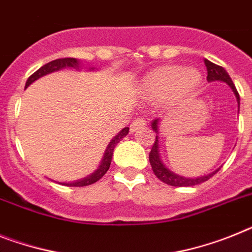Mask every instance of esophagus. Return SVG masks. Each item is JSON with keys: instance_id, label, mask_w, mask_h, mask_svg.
Segmentation results:
<instances>
[{"instance_id": "1", "label": "esophagus", "mask_w": 252, "mask_h": 252, "mask_svg": "<svg viewBox=\"0 0 252 252\" xmlns=\"http://www.w3.org/2000/svg\"><path fill=\"white\" fill-rule=\"evenodd\" d=\"M146 126V120H143L139 118V119H136L134 122L132 123V124H130V130H132V132H134L136 129H138L139 126Z\"/></svg>"}]
</instances>
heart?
Listing matches in <instances>:
<instances>
[{"label":"heart","mask_w":252,"mask_h":252,"mask_svg":"<svg viewBox=\"0 0 252 252\" xmlns=\"http://www.w3.org/2000/svg\"><path fill=\"white\" fill-rule=\"evenodd\" d=\"M200 84L201 74L197 69L165 65L146 74L139 83V92L147 101L175 106L193 96Z\"/></svg>","instance_id":"heart-1"}]
</instances>
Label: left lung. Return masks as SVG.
Masks as SVG:
<instances>
[{"label":"left lung","mask_w":252,"mask_h":252,"mask_svg":"<svg viewBox=\"0 0 252 252\" xmlns=\"http://www.w3.org/2000/svg\"><path fill=\"white\" fill-rule=\"evenodd\" d=\"M205 65H206V69H208V82H215V80H220V82H224V83H227L228 86L232 88V91L236 94V98H237L238 102V111H240V94H238L237 90H236V87H234L233 82L230 79V77L228 75V73L224 70V67L219 66L217 64H213L211 61L206 60L205 59ZM158 119H155L152 122V129L155 130L158 133ZM150 164H151L152 172L154 174L158 177V179L164 183L169 186H173V187H191V186H196L200 185L202 182H206L208 179H210L215 173L219 170H215V172L210 173L208 175H204V177H198V178H185V177H182V175L175 174L173 173L172 170H169L165 165H164V162L161 161V158H160V154H158V137L156 136L155 143L152 146L151 151H150Z\"/></svg>","instance_id":"obj_1"}]
</instances>
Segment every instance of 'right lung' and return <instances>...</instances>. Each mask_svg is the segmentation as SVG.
Instances as JSON below:
<instances>
[{"label":"right lung","instance_id":"1","mask_svg":"<svg viewBox=\"0 0 252 252\" xmlns=\"http://www.w3.org/2000/svg\"><path fill=\"white\" fill-rule=\"evenodd\" d=\"M64 67H74V69H79V61L77 59H73V58H65V59H58V60H54L48 63V64L43 65L42 67H39L37 71L32 74L31 77L28 78L27 80V84L25 87H28L29 84H32L34 80H37L38 78L43 77L46 74H50V73H54V71H58L60 69H64ZM94 67H91L90 70H94ZM129 132V128L126 126L124 129L120 130L115 137H114L110 143L107 145L106 150H105V154H103V158L101 160V164L100 166L94 170V173L88 177L83 179H79V181H75V182H69V183H63V185L67 186V187H84V186H90V185H94L96 183L97 181H100L102 178L103 175L106 174V172L109 170L110 168V164H111V158H113V152L114 149H115V146L122 141V138L128 134Z\"/></svg>","mask_w":252,"mask_h":252}]
</instances>
